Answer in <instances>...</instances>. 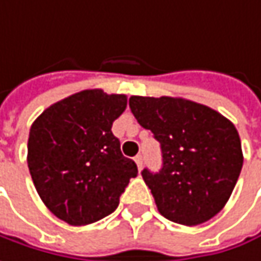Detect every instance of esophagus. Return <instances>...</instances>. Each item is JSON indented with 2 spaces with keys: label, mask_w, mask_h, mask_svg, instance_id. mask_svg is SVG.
I'll use <instances>...</instances> for the list:
<instances>
[{
  "label": "esophagus",
  "mask_w": 261,
  "mask_h": 261,
  "mask_svg": "<svg viewBox=\"0 0 261 261\" xmlns=\"http://www.w3.org/2000/svg\"><path fill=\"white\" fill-rule=\"evenodd\" d=\"M134 161H136V164H137V167H139V170H142V167H143V156L139 154L136 155V158H134Z\"/></svg>",
  "instance_id": "1"
}]
</instances>
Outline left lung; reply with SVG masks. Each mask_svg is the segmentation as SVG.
<instances>
[{
  "label": "left lung",
  "instance_id": "1",
  "mask_svg": "<svg viewBox=\"0 0 261 261\" xmlns=\"http://www.w3.org/2000/svg\"><path fill=\"white\" fill-rule=\"evenodd\" d=\"M130 109L161 146V170L142 172L158 212L184 225L215 217L244 164L236 127L217 110L185 98L133 95Z\"/></svg>",
  "mask_w": 261,
  "mask_h": 261
}]
</instances>
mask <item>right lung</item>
<instances>
[{"mask_svg": "<svg viewBox=\"0 0 261 261\" xmlns=\"http://www.w3.org/2000/svg\"><path fill=\"white\" fill-rule=\"evenodd\" d=\"M127 107L124 94L85 89L47 107L31 125L28 167L47 209L70 225H86L119 204L136 163L124 156L112 124Z\"/></svg>", "mask_w": 261, "mask_h": 261, "instance_id": "add662e5", "label": "right lung"}]
</instances>
